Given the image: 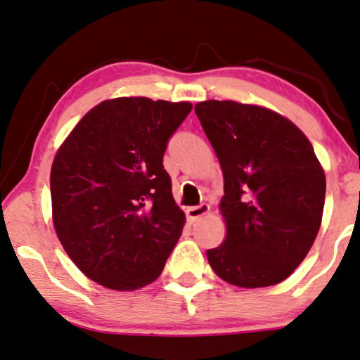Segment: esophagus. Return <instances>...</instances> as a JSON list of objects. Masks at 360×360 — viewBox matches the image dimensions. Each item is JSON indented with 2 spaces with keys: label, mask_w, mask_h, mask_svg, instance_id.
<instances>
[{
  "label": "esophagus",
  "mask_w": 360,
  "mask_h": 360,
  "mask_svg": "<svg viewBox=\"0 0 360 360\" xmlns=\"http://www.w3.org/2000/svg\"><path fill=\"white\" fill-rule=\"evenodd\" d=\"M209 212V206L207 204H199V206H193V207H188L186 209V214H188V219L189 221H198L199 217L206 216Z\"/></svg>",
  "instance_id": "esophagus-1"
}]
</instances>
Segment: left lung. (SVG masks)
Wrapping results in <instances>:
<instances>
[{
    "label": "left lung",
    "mask_w": 360,
    "mask_h": 360,
    "mask_svg": "<svg viewBox=\"0 0 360 360\" xmlns=\"http://www.w3.org/2000/svg\"><path fill=\"white\" fill-rule=\"evenodd\" d=\"M194 111L224 176L227 234L207 261L238 288L279 284L306 259L322 222L326 174L311 141L257 104L209 99Z\"/></svg>",
    "instance_id": "8db88e82"
}]
</instances>
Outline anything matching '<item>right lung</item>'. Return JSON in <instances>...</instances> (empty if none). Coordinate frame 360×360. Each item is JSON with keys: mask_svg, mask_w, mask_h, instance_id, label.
I'll use <instances>...</instances> for the list:
<instances>
[{"mask_svg": "<svg viewBox=\"0 0 360 360\" xmlns=\"http://www.w3.org/2000/svg\"><path fill=\"white\" fill-rule=\"evenodd\" d=\"M188 101L115 98L89 109L51 166L56 236L76 267L112 290L161 276L186 222L162 166Z\"/></svg>", "mask_w": 360, "mask_h": 360, "instance_id": "1", "label": "right lung"}]
</instances>
